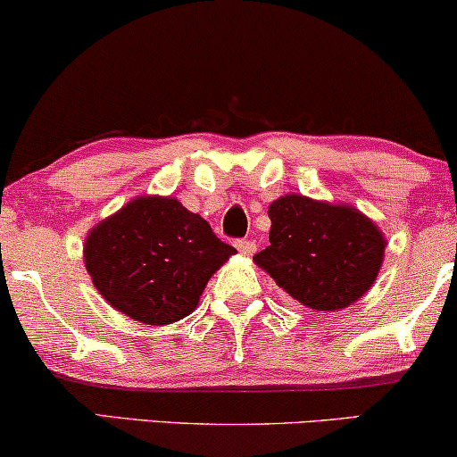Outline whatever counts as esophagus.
I'll return each instance as SVG.
<instances>
[{
	"mask_svg": "<svg viewBox=\"0 0 457 457\" xmlns=\"http://www.w3.org/2000/svg\"><path fill=\"white\" fill-rule=\"evenodd\" d=\"M235 247L239 249L243 255H252L255 252V241H252V239H237L235 241Z\"/></svg>",
	"mask_w": 457,
	"mask_h": 457,
	"instance_id": "esophagus-1",
	"label": "esophagus"
}]
</instances>
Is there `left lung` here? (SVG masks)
Here are the masks:
<instances>
[{"mask_svg": "<svg viewBox=\"0 0 457 457\" xmlns=\"http://www.w3.org/2000/svg\"><path fill=\"white\" fill-rule=\"evenodd\" d=\"M268 216L270 245L253 260L299 303L335 312L370 289L385 255V239L370 218L303 195L277 199Z\"/></svg>", "mask_w": 457, "mask_h": 457, "instance_id": "1", "label": "left lung"}]
</instances>
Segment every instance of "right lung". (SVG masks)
Returning a JSON list of instances; mask_svg holds the SVG:
<instances>
[{
  "instance_id": "1",
  "label": "right lung",
  "mask_w": 457,
  "mask_h": 457,
  "mask_svg": "<svg viewBox=\"0 0 457 457\" xmlns=\"http://www.w3.org/2000/svg\"><path fill=\"white\" fill-rule=\"evenodd\" d=\"M235 252L177 199L137 197L91 230L85 266L112 308L158 327L189 316Z\"/></svg>"
}]
</instances>
